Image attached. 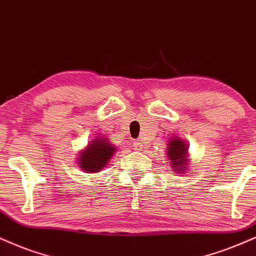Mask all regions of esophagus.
Segmentation results:
<instances>
[{
  "label": "esophagus",
  "mask_w": 256,
  "mask_h": 256,
  "mask_svg": "<svg viewBox=\"0 0 256 256\" xmlns=\"http://www.w3.org/2000/svg\"><path fill=\"white\" fill-rule=\"evenodd\" d=\"M134 150H138V152H140V150H144V144H142V142H141V141H134Z\"/></svg>",
  "instance_id": "1"
}]
</instances>
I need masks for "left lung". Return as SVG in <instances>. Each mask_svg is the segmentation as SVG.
<instances>
[{
  "label": "left lung",
  "instance_id": "1",
  "mask_svg": "<svg viewBox=\"0 0 256 256\" xmlns=\"http://www.w3.org/2000/svg\"><path fill=\"white\" fill-rule=\"evenodd\" d=\"M166 154L171 164L172 171L178 173L188 172V146L180 138H171L167 144Z\"/></svg>",
  "mask_w": 256,
  "mask_h": 256
}]
</instances>
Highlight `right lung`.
Returning <instances> with one entry per match:
<instances>
[{
    "label": "right lung",
    "instance_id": "right-lung-1",
    "mask_svg": "<svg viewBox=\"0 0 256 256\" xmlns=\"http://www.w3.org/2000/svg\"><path fill=\"white\" fill-rule=\"evenodd\" d=\"M115 153H118V147L106 138L97 136L78 154V166L85 173H97L102 171Z\"/></svg>",
    "mask_w": 256,
    "mask_h": 256
}]
</instances>
